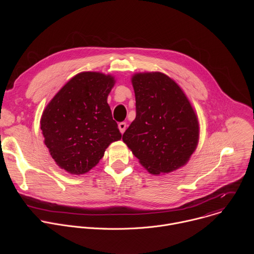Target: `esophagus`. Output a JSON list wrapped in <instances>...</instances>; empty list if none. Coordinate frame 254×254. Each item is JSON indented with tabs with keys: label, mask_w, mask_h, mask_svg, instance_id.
Wrapping results in <instances>:
<instances>
[{
	"label": "esophagus",
	"mask_w": 254,
	"mask_h": 254,
	"mask_svg": "<svg viewBox=\"0 0 254 254\" xmlns=\"http://www.w3.org/2000/svg\"><path fill=\"white\" fill-rule=\"evenodd\" d=\"M119 128H120L121 132L124 133L125 130H126V128H127V124H126V123H120V124H119Z\"/></svg>",
	"instance_id": "34e87169"
}]
</instances>
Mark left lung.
Returning a JSON list of instances; mask_svg holds the SVG:
<instances>
[{
	"mask_svg": "<svg viewBox=\"0 0 254 254\" xmlns=\"http://www.w3.org/2000/svg\"><path fill=\"white\" fill-rule=\"evenodd\" d=\"M135 119L124 141L151 174L169 173L185 165L195 151L199 125L178 84L160 72L132 77Z\"/></svg>",
	"mask_w": 254,
	"mask_h": 254,
	"instance_id": "8db88e82",
	"label": "left lung"
}]
</instances>
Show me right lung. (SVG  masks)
<instances>
[{
    "label": "right lung",
    "instance_id": "1",
    "mask_svg": "<svg viewBox=\"0 0 254 254\" xmlns=\"http://www.w3.org/2000/svg\"><path fill=\"white\" fill-rule=\"evenodd\" d=\"M114 77L82 72L71 78L46 106L41 118L45 144L56 164L71 174H84L122 133L106 99Z\"/></svg>",
    "mask_w": 254,
    "mask_h": 254
}]
</instances>
